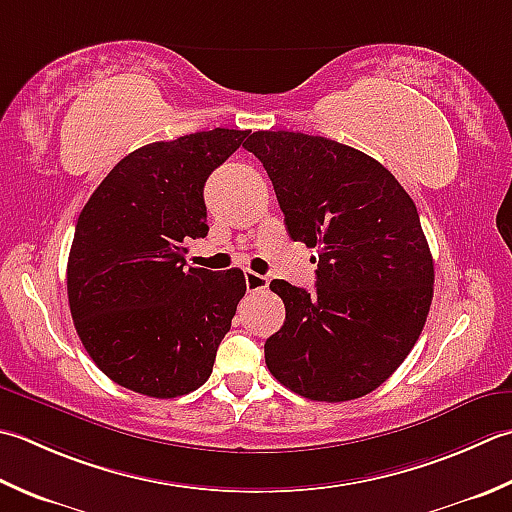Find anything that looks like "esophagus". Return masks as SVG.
<instances>
[{"mask_svg":"<svg viewBox=\"0 0 512 512\" xmlns=\"http://www.w3.org/2000/svg\"><path fill=\"white\" fill-rule=\"evenodd\" d=\"M246 288L250 293H255V290H264L268 288V277L253 273V270H246Z\"/></svg>","mask_w":512,"mask_h":512,"instance_id":"esophagus-1","label":"esophagus"}]
</instances>
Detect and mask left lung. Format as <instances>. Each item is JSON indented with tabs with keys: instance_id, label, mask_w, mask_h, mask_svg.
<instances>
[{
	"instance_id": "8db88e82",
	"label": "left lung",
	"mask_w": 512,
	"mask_h": 512,
	"mask_svg": "<svg viewBox=\"0 0 512 512\" xmlns=\"http://www.w3.org/2000/svg\"><path fill=\"white\" fill-rule=\"evenodd\" d=\"M244 148L264 164L293 242L317 248L315 293L270 282L286 322L264 344L268 370L313 402L368 395L413 350L433 302L415 202L377 159L333 139L257 130Z\"/></svg>"
}]
</instances>
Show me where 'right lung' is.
Here are the masks:
<instances>
[{"label": "right lung", "mask_w": 512, "mask_h": 512, "mask_svg": "<svg viewBox=\"0 0 512 512\" xmlns=\"http://www.w3.org/2000/svg\"><path fill=\"white\" fill-rule=\"evenodd\" d=\"M248 130H202L133 150L77 219L68 255L70 315L106 377L139 395L193 393L213 373L246 277L186 266L208 235L204 184Z\"/></svg>", "instance_id": "add662e5"}]
</instances>
